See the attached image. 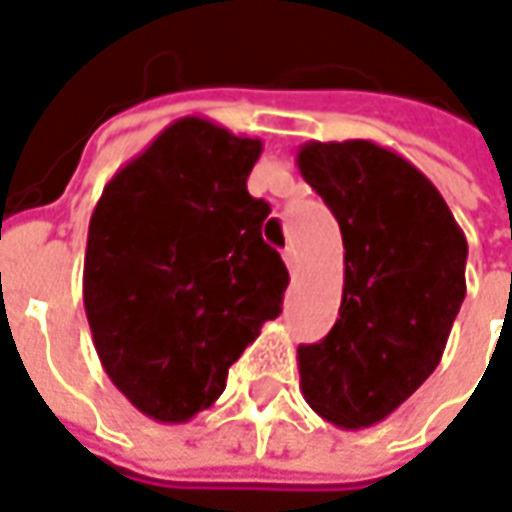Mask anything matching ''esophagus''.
Returning <instances> with one entry per match:
<instances>
[{
    "mask_svg": "<svg viewBox=\"0 0 512 512\" xmlns=\"http://www.w3.org/2000/svg\"><path fill=\"white\" fill-rule=\"evenodd\" d=\"M284 262H287V267H290V273L296 276V273H298V250H296V245H287V248H284Z\"/></svg>",
    "mask_w": 512,
    "mask_h": 512,
    "instance_id": "34e87169",
    "label": "esophagus"
}]
</instances>
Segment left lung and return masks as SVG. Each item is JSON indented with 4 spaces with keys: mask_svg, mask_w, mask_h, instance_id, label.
<instances>
[{
    "mask_svg": "<svg viewBox=\"0 0 512 512\" xmlns=\"http://www.w3.org/2000/svg\"><path fill=\"white\" fill-rule=\"evenodd\" d=\"M296 160L344 236L338 321L298 346L301 392L327 423L369 428L442 360L465 301L468 242L434 183L392 149L312 140Z\"/></svg>",
    "mask_w": 512,
    "mask_h": 512,
    "instance_id": "left-lung-1",
    "label": "left lung"
}]
</instances>
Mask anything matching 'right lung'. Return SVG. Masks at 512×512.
I'll return each instance as SVG.
<instances>
[{
    "instance_id": "right-lung-1",
    "label": "right lung",
    "mask_w": 512,
    "mask_h": 512,
    "mask_svg": "<svg viewBox=\"0 0 512 512\" xmlns=\"http://www.w3.org/2000/svg\"><path fill=\"white\" fill-rule=\"evenodd\" d=\"M262 140L205 118L166 126L106 183L84 256L95 352L157 423L214 406L228 369L281 312L290 273L248 194Z\"/></svg>"
}]
</instances>
